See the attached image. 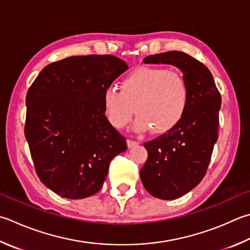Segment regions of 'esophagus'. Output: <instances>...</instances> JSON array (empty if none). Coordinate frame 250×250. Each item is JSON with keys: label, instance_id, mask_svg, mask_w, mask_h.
Wrapping results in <instances>:
<instances>
[{"label": "esophagus", "instance_id": "1", "mask_svg": "<svg viewBox=\"0 0 250 250\" xmlns=\"http://www.w3.org/2000/svg\"><path fill=\"white\" fill-rule=\"evenodd\" d=\"M137 145H138L137 141L131 140V139H127V147H128V148H133V147H135V146H137Z\"/></svg>", "mask_w": 250, "mask_h": 250}]
</instances>
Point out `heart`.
<instances>
[{"label": "heart", "instance_id": "obj_1", "mask_svg": "<svg viewBox=\"0 0 250 250\" xmlns=\"http://www.w3.org/2000/svg\"><path fill=\"white\" fill-rule=\"evenodd\" d=\"M188 87L175 70L164 67H138L122 79L120 90L107 87L103 93V107L115 128H124L135 114L136 129L151 128L162 134L182 121L188 105Z\"/></svg>", "mask_w": 250, "mask_h": 250}]
</instances>
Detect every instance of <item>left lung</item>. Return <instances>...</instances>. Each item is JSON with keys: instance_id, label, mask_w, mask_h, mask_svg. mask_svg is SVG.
Here are the masks:
<instances>
[{"instance_id": "8db88e82", "label": "left lung", "mask_w": 250, "mask_h": 250, "mask_svg": "<svg viewBox=\"0 0 250 250\" xmlns=\"http://www.w3.org/2000/svg\"><path fill=\"white\" fill-rule=\"evenodd\" d=\"M146 64L180 68L188 87V105L182 121L167 133L145 143L148 159L140 178L150 195L173 200L204 178L218 140L221 95L212 74L198 60L181 51L149 55Z\"/></svg>"}]
</instances>
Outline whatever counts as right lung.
<instances>
[{
    "mask_svg": "<svg viewBox=\"0 0 250 250\" xmlns=\"http://www.w3.org/2000/svg\"><path fill=\"white\" fill-rule=\"evenodd\" d=\"M127 68L113 55L70 56L46 65L32 83L25 136L38 176L55 194H96L111 160L127 149L103 107L104 90Z\"/></svg>",
    "mask_w": 250,
    "mask_h": 250,
    "instance_id": "right-lung-1",
    "label": "right lung"
}]
</instances>
